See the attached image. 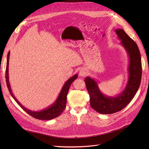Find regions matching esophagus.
Returning a JSON list of instances; mask_svg holds the SVG:
<instances>
[{
  "mask_svg": "<svg viewBox=\"0 0 149 149\" xmlns=\"http://www.w3.org/2000/svg\"><path fill=\"white\" fill-rule=\"evenodd\" d=\"M86 74H87V70H86L85 69L82 68V69H81L80 70L79 75H80L81 77H84V76H85Z\"/></svg>",
  "mask_w": 149,
  "mask_h": 149,
  "instance_id": "34e87169",
  "label": "esophagus"
}]
</instances>
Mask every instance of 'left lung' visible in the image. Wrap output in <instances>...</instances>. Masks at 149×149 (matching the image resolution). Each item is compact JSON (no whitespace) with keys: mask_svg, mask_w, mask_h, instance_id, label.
Masks as SVG:
<instances>
[{"mask_svg":"<svg viewBox=\"0 0 149 149\" xmlns=\"http://www.w3.org/2000/svg\"><path fill=\"white\" fill-rule=\"evenodd\" d=\"M115 31L129 57V79L126 88L118 96L108 97L101 92L95 80L89 77L84 79L91 107L102 114H111L121 111L134 98L141 80V58L136 43L123 29H116Z\"/></svg>","mask_w":149,"mask_h":149,"instance_id":"8db88e82","label":"left lung"}]
</instances>
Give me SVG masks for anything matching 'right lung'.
Here are the masks:
<instances>
[{"instance_id":"add662e5","label":"right lung","mask_w":149,"mask_h":149,"mask_svg":"<svg viewBox=\"0 0 149 149\" xmlns=\"http://www.w3.org/2000/svg\"><path fill=\"white\" fill-rule=\"evenodd\" d=\"M10 55V52L9 51L8 53V56H7V61H6V71H5V79H6L7 87L8 88V91L12 97L14 99L15 101H16L17 103L21 107V108L23 109V110H24L29 115L32 116L33 117H34V118L36 119L41 120H50L58 116L65 110V109L66 107V104L67 95L70 88V86L77 79L78 75L75 74L68 80V81L63 85V86L57 99L56 100V101H55V103H53V104H52L51 106L48 107V108L45 109L44 110L41 111L35 112V111H30V110H28V109H27L26 108H25V107H23L19 102L15 98V97L13 95L12 91L11 89L10 84L9 82V77H8Z\"/></svg>"}]
</instances>
